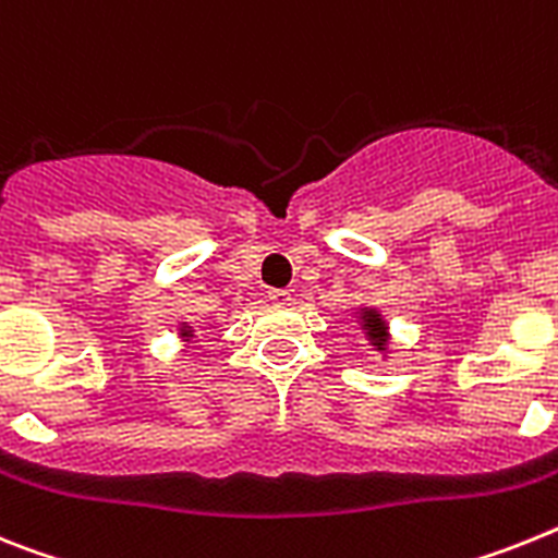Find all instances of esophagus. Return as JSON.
<instances>
[{
	"mask_svg": "<svg viewBox=\"0 0 558 558\" xmlns=\"http://www.w3.org/2000/svg\"><path fill=\"white\" fill-rule=\"evenodd\" d=\"M269 300L272 303H286L289 300V289H269Z\"/></svg>",
	"mask_w": 558,
	"mask_h": 558,
	"instance_id": "obj_1",
	"label": "esophagus"
}]
</instances>
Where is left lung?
I'll use <instances>...</instances> for the list:
<instances>
[{"label": "left lung", "instance_id": "8db88e82", "mask_svg": "<svg viewBox=\"0 0 558 558\" xmlns=\"http://www.w3.org/2000/svg\"><path fill=\"white\" fill-rule=\"evenodd\" d=\"M365 328H367V337L376 342V348H385V323L379 319V314L376 312H367L365 314Z\"/></svg>", "mask_w": 558, "mask_h": 558}]
</instances>
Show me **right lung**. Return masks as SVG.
<instances>
[{
  "label": "right lung",
  "instance_id": "right-lung-1",
  "mask_svg": "<svg viewBox=\"0 0 558 558\" xmlns=\"http://www.w3.org/2000/svg\"><path fill=\"white\" fill-rule=\"evenodd\" d=\"M187 333H191V331H185V333H182V337H187Z\"/></svg>",
  "mask_w": 558,
  "mask_h": 558
}]
</instances>
